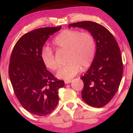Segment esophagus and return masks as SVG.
Returning <instances> with one entry per match:
<instances>
[{"mask_svg": "<svg viewBox=\"0 0 133 133\" xmlns=\"http://www.w3.org/2000/svg\"><path fill=\"white\" fill-rule=\"evenodd\" d=\"M71 82H72V80H65L64 81L65 84H69V83H71Z\"/></svg>", "mask_w": 133, "mask_h": 133, "instance_id": "34e87169", "label": "esophagus"}]
</instances>
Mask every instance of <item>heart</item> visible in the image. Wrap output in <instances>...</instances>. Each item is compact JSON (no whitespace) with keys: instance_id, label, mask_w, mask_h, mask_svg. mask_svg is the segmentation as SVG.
I'll list each match as a JSON object with an SVG mask.
<instances>
[{"instance_id":"b5f03b06","label":"heart","mask_w":133,"mask_h":133,"mask_svg":"<svg viewBox=\"0 0 133 133\" xmlns=\"http://www.w3.org/2000/svg\"><path fill=\"white\" fill-rule=\"evenodd\" d=\"M53 45L58 50L66 51L65 64L59 69L57 77L68 80L79 72L81 69L89 68L94 60L96 53V42L89 32H81L78 30L65 29L56 36ZM41 59L46 68L56 71L59 68L52 50L44 47L41 51Z\"/></svg>"}]
</instances>
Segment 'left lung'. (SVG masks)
I'll return each instance as SVG.
<instances>
[{"label": "left lung", "instance_id": "8db88e82", "mask_svg": "<svg viewBox=\"0 0 133 133\" xmlns=\"http://www.w3.org/2000/svg\"><path fill=\"white\" fill-rule=\"evenodd\" d=\"M89 32L96 44V52L84 76L82 98L89 106L101 108L109 103L118 90L123 64L121 54L115 38L106 27L92 21H82L69 25Z\"/></svg>", "mask_w": 133, "mask_h": 133}]
</instances>
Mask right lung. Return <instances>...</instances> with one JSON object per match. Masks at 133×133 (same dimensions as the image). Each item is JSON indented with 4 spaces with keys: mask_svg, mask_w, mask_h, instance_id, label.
I'll list each match as a JSON object with an SVG mask.
<instances>
[{
    "mask_svg": "<svg viewBox=\"0 0 133 133\" xmlns=\"http://www.w3.org/2000/svg\"><path fill=\"white\" fill-rule=\"evenodd\" d=\"M61 26L43 27L25 34L12 52L9 75L17 98L23 108L39 116L49 114L59 102L58 91L64 86L41 59V51L50 36Z\"/></svg>",
    "mask_w": 133,
    "mask_h": 133,
    "instance_id": "add662e5",
    "label": "right lung"
}]
</instances>
